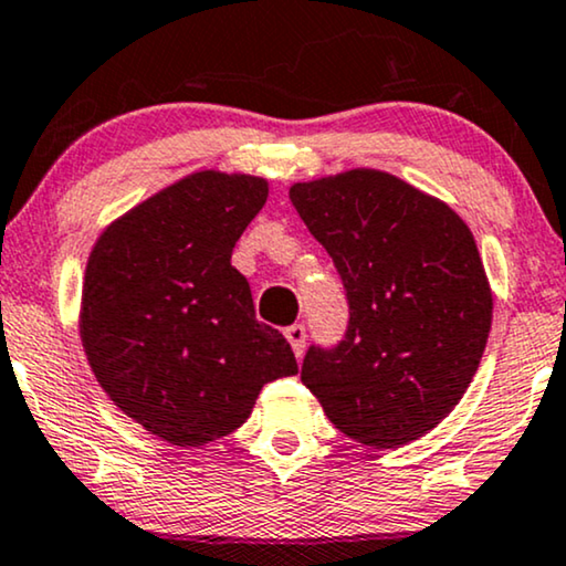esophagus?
Listing matches in <instances>:
<instances>
[{"instance_id": "1", "label": "esophagus", "mask_w": 566, "mask_h": 566, "mask_svg": "<svg viewBox=\"0 0 566 566\" xmlns=\"http://www.w3.org/2000/svg\"><path fill=\"white\" fill-rule=\"evenodd\" d=\"M285 337H289L293 354L301 358V354H304V348H306V327L298 325V322H296V325L285 327Z\"/></svg>"}]
</instances>
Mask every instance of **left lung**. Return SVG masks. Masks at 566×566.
<instances>
[{"label":"left lung","instance_id":"1","mask_svg":"<svg viewBox=\"0 0 566 566\" xmlns=\"http://www.w3.org/2000/svg\"><path fill=\"white\" fill-rule=\"evenodd\" d=\"M348 301L335 346H310L301 381L343 434L374 450L423 437L458 406L491 329L473 233L444 202L381 171L293 185Z\"/></svg>","mask_w":566,"mask_h":566}]
</instances>
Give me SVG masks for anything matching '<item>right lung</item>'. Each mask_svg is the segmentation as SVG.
<instances>
[{"instance_id": "right-lung-1", "label": "right lung", "mask_w": 566, "mask_h": 566, "mask_svg": "<svg viewBox=\"0 0 566 566\" xmlns=\"http://www.w3.org/2000/svg\"><path fill=\"white\" fill-rule=\"evenodd\" d=\"M265 200L256 176L192 174L108 226L87 260V361L108 398L168 444L231 434L268 381L298 371L231 265Z\"/></svg>"}]
</instances>
